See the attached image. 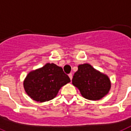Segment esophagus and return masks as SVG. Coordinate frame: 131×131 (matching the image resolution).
<instances>
[{
	"instance_id": "1",
	"label": "esophagus",
	"mask_w": 131,
	"mask_h": 131,
	"mask_svg": "<svg viewBox=\"0 0 131 131\" xmlns=\"http://www.w3.org/2000/svg\"><path fill=\"white\" fill-rule=\"evenodd\" d=\"M69 78H70V79L72 80V79H73V75H72V73H70V74L69 75Z\"/></svg>"
}]
</instances>
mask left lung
<instances>
[{
	"instance_id": "1",
	"label": "left lung",
	"mask_w": 131,
	"mask_h": 131,
	"mask_svg": "<svg viewBox=\"0 0 131 131\" xmlns=\"http://www.w3.org/2000/svg\"><path fill=\"white\" fill-rule=\"evenodd\" d=\"M72 84L79 90L83 97L93 101L106 96L111 89V81L108 75L88 63L78 66Z\"/></svg>"
}]
</instances>
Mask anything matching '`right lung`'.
Returning <instances> with one entry per match:
<instances>
[{
	"mask_svg": "<svg viewBox=\"0 0 131 131\" xmlns=\"http://www.w3.org/2000/svg\"><path fill=\"white\" fill-rule=\"evenodd\" d=\"M69 82L71 79L62 67L46 63L27 74L23 81V88L33 100L41 103L54 98L60 88Z\"/></svg>",
	"mask_w": 131,
	"mask_h": 131,
	"instance_id": "add662e5",
	"label": "right lung"
}]
</instances>
